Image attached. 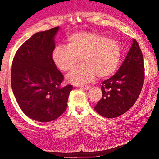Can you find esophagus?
Segmentation results:
<instances>
[{
	"label": "esophagus",
	"mask_w": 159,
	"mask_h": 159,
	"mask_svg": "<svg viewBox=\"0 0 159 159\" xmlns=\"http://www.w3.org/2000/svg\"><path fill=\"white\" fill-rule=\"evenodd\" d=\"M80 89H84V90H89L90 89H91V86L90 85H88V86H80Z\"/></svg>",
	"instance_id": "esophagus-1"
}]
</instances>
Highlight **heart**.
<instances>
[{
    "label": "heart",
    "mask_w": 159,
    "mask_h": 159,
    "mask_svg": "<svg viewBox=\"0 0 159 159\" xmlns=\"http://www.w3.org/2000/svg\"><path fill=\"white\" fill-rule=\"evenodd\" d=\"M68 44H58L52 51L54 65L62 71L75 67L79 57L82 65L67 75L70 83L83 84L92 81L97 75L105 78L113 75L121 57L118 41L94 32H77L68 36Z\"/></svg>",
    "instance_id": "obj_1"
}]
</instances>
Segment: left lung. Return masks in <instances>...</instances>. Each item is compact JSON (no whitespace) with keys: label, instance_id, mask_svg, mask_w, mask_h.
Masks as SVG:
<instances>
[{"label":"left lung","instance_id":"left-lung-1","mask_svg":"<svg viewBox=\"0 0 159 159\" xmlns=\"http://www.w3.org/2000/svg\"><path fill=\"white\" fill-rule=\"evenodd\" d=\"M145 78L143 55L135 39L118 72L103 81L102 98L94 110L105 118H116L135 103Z\"/></svg>","mask_w":159,"mask_h":159}]
</instances>
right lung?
Returning a JSON list of instances; mask_svg holds the SVG:
<instances>
[{
    "mask_svg": "<svg viewBox=\"0 0 159 159\" xmlns=\"http://www.w3.org/2000/svg\"><path fill=\"white\" fill-rule=\"evenodd\" d=\"M59 27L38 32L16 52L11 68V87L24 113L34 121L49 122L67 108L72 85L62 86L64 76L51 57Z\"/></svg>",
    "mask_w": 159,
    "mask_h": 159,
    "instance_id": "add662e5",
    "label": "right lung"
}]
</instances>
